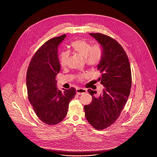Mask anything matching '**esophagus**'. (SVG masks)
Returning <instances> with one entry per match:
<instances>
[{"instance_id":"obj_1","label":"esophagus","mask_w":157,"mask_h":157,"mask_svg":"<svg viewBox=\"0 0 157 157\" xmlns=\"http://www.w3.org/2000/svg\"><path fill=\"white\" fill-rule=\"evenodd\" d=\"M76 92L78 94H82L84 93H87V90L84 89V88H78L76 89Z\"/></svg>"}]
</instances>
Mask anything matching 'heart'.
<instances>
[{
  "mask_svg": "<svg viewBox=\"0 0 157 157\" xmlns=\"http://www.w3.org/2000/svg\"><path fill=\"white\" fill-rule=\"evenodd\" d=\"M72 51L84 57L86 64L91 67L97 66L101 61L102 57V49L99 45L91 44L85 40H77L71 44ZM69 53L67 51L62 52L59 54V63L61 66L65 67L67 64ZM83 77V75L78 76L80 80Z\"/></svg>",
  "mask_w": 157,
  "mask_h": 157,
  "instance_id": "obj_1",
  "label": "heart"
}]
</instances>
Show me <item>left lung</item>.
<instances>
[{"label":"left lung","mask_w":157,"mask_h":157,"mask_svg":"<svg viewBox=\"0 0 157 157\" xmlns=\"http://www.w3.org/2000/svg\"><path fill=\"white\" fill-rule=\"evenodd\" d=\"M90 35L102 49L98 69L102 74L99 80L104 88L98 96H95L96 91L88 90L93 100L84 109L88 122L96 130H102L117 120L127 101L132 86L131 69L126 53L115 40L99 33Z\"/></svg>","instance_id":"8db88e82"}]
</instances>
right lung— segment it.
Here are the masks:
<instances>
[{
  "instance_id": "obj_1",
  "label": "right lung",
  "mask_w": 157,
  "mask_h": 157,
  "mask_svg": "<svg viewBox=\"0 0 157 157\" xmlns=\"http://www.w3.org/2000/svg\"><path fill=\"white\" fill-rule=\"evenodd\" d=\"M66 35L55 37L46 42L33 55L26 78L30 103L37 116L44 123L55 125L67 114L69 104L74 98L76 90L56 87V75L60 71L58 48Z\"/></svg>"
}]
</instances>
